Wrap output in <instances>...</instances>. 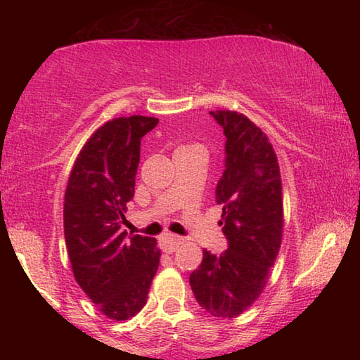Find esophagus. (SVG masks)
Returning <instances> with one entry per match:
<instances>
[{"instance_id":"obj_1","label":"esophagus","mask_w":360,"mask_h":360,"mask_svg":"<svg viewBox=\"0 0 360 360\" xmlns=\"http://www.w3.org/2000/svg\"><path fill=\"white\" fill-rule=\"evenodd\" d=\"M179 245H182V238L178 235H172V233H167L163 235L160 238V248L163 252L167 254H172L174 252V249L178 248Z\"/></svg>"}]
</instances>
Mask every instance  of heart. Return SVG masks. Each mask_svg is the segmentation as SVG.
Returning a JSON list of instances; mask_svg holds the SVG:
<instances>
[{"label": "heart", "instance_id": "obj_1", "mask_svg": "<svg viewBox=\"0 0 360 360\" xmlns=\"http://www.w3.org/2000/svg\"><path fill=\"white\" fill-rule=\"evenodd\" d=\"M193 148H200V146H182V148H179V149H193Z\"/></svg>", "mask_w": 360, "mask_h": 360}]
</instances>
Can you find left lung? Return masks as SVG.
I'll return each mask as SVG.
<instances>
[{
  "label": "left lung",
  "mask_w": 360,
  "mask_h": 360,
  "mask_svg": "<svg viewBox=\"0 0 360 360\" xmlns=\"http://www.w3.org/2000/svg\"><path fill=\"white\" fill-rule=\"evenodd\" d=\"M224 129L225 169L216 187L222 205L227 251L203 260L191 281L198 304L214 318L246 311L264 290L283 241V187L271 143L252 120L236 111H211Z\"/></svg>",
  "instance_id": "obj_1"
}]
</instances>
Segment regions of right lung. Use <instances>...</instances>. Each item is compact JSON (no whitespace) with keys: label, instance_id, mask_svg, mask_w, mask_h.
<instances>
[{"label":"right lung","instance_id":"right-lung-1","mask_svg":"<svg viewBox=\"0 0 360 360\" xmlns=\"http://www.w3.org/2000/svg\"><path fill=\"white\" fill-rule=\"evenodd\" d=\"M155 117L130 115L101 125L79 152L65 192L63 227L72 275L109 319L127 321L148 300L160 249L150 236L122 231L135 195L141 138Z\"/></svg>","mask_w":360,"mask_h":360}]
</instances>
